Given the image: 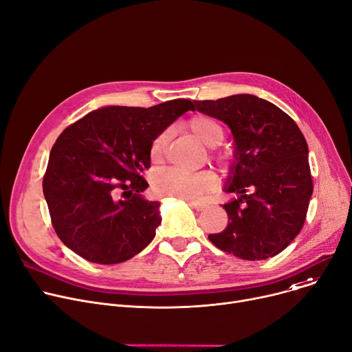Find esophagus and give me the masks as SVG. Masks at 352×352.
<instances>
[{
	"label": "esophagus",
	"instance_id": "obj_1",
	"mask_svg": "<svg viewBox=\"0 0 352 352\" xmlns=\"http://www.w3.org/2000/svg\"><path fill=\"white\" fill-rule=\"evenodd\" d=\"M189 205H190V208H194L195 210H198V212H201V210H204L205 208H206V205L205 204H199V202H189Z\"/></svg>",
	"mask_w": 352,
	"mask_h": 352
}]
</instances>
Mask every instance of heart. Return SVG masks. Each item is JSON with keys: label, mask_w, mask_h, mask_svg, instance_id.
Here are the masks:
<instances>
[{"label": "heart", "mask_w": 352, "mask_h": 352, "mask_svg": "<svg viewBox=\"0 0 352 352\" xmlns=\"http://www.w3.org/2000/svg\"><path fill=\"white\" fill-rule=\"evenodd\" d=\"M188 129L205 146L216 147L225 139V129L221 124L208 116H194L188 122ZM170 132L164 131L155 136L150 146V158L153 163L163 160ZM210 158L217 163H225L228 155L216 148L210 150ZM216 186V175L212 171H199L188 174L177 170L158 173L153 178V189L158 195L184 201H197Z\"/></svg>", "instance_id": "heart-1"}]
</instances>
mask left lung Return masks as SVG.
<instances>
[{
	"label": "left lung",
	"instance_id": "left-lung-1",
	"mask_svg": "<svg viewBox=\"0 0 352 352\" xmlns=\"http://www.w3.org/2000/svg\"><path fill=\"white\" fill-rule=\"evenodd\" d=\"M195 104L229 124L236 142L226 190L239 198L223 205L229 223L209 240L241 260L274 257L302 230L313 194L303 133L289 115L255 95Z\"/></svg>",
	"mask_w": 352,
	"mask_h": 352
}]
</instances>
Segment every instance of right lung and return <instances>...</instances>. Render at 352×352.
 Listing matches in <instances>:
<instances>
[{
	"instance_id": "right-lung-1",
	"label": "right lung",
	"mask_w": 352,
	"mask_h": 352,
	"mask_svg": "<svg viewBox=\"0 0 352 352\" xmlns=\"http://www.w3.org/2000/svg\"><path fill=\"white\" fill-rule=\"evenodd\" d=\"M189 100L150 108L108 107L67 126L52 147L43 194L58 239L95 264H118L140 252L162 223L148 186L150 146Z\"/></svg>"
}]
</instances>
